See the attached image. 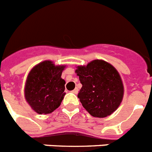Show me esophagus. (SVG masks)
I'll return each mask as SVG.
<instances>
[{
	"instance_id": "34e87169",
	"label": "esophagus",
	"mask_w": 152,
	"mask_h": 152,
	"mask_svg": "<svg viewBox=\"0 0 152 152\" xmlns=\"http://www.w3.org/2000/svg\"><path fill=\"white\" fill-rule=\"evenodd\" d=\"M77 92H78V89L77 88H75V90L72 91V93H74V94H77Z\"/></svg>"
}]
</instances>
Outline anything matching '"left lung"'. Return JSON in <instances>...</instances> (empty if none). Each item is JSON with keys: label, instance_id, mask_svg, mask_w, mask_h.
I'll list each match as a JSON object with an SVG mask.
<instances>
[{"label": "left lung", "instance_id": "1", "mask_svg": "<svg viewBox=\"0 0 152 152\" xmlns=\"http://www.w3.org/2000/svg\"><path fill=\"white\" fill-rule=\"evenodd\" d=\"M82 88L77 98L91 116L105 118L113 114L124 97V85L118 71L104 60H93L76 67Z\"/></svg>", "mask_w": 152, "mask_h": 152}]
</instances>
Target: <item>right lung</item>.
I'll list each match as a JSON object with an SVG mask.
<instances>
[{"instance_id":"1","label":"right lung","mask_w":152,"mask_h":152,"mask_svg":"<svg viewBox=\"0 0 152 152\" xmlns=\"http://www.w3.org/2000/svg\"><path fill=\"white\" fill-rule=\"evenodd\" d=\"M65 67L46 60L30 71L24 85V98L36 113L50 114L61 105L66 94L65 81L61 78Z\"/></svg>"}]
</instances>
